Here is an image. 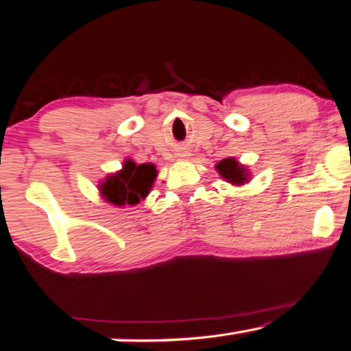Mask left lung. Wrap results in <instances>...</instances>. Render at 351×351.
I'll list each match as a JSON object with an SVG mask.
<instances>
[{"label": "left lung", "instance_id": "8db88e82", "mask_svg": "<svg viewBox=\"0 0 351 351\" xmlns=\"http://www.w3.org/2000/svg\"><path fill=\"white\" fill-rule=\"evenodd\" d=\"M218 174H220L223 179L230 182V184L234 185H242L248 180V171L245 166H242L239 161L234 158H225L221 160L217 166Z\"/></svg>", "mask_w": 351, "mask_h": 351}]
</instances>
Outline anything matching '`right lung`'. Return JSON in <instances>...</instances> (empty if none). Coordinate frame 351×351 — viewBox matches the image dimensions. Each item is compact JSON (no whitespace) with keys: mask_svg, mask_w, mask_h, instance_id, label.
Returning a JSON list of instances; mask_svg holds the SVG:
<instances>
[{"mask_svg":"<svg viewBox=\"0 0 351 351\" xmlns=\"http://www.w3.org/2000/svg\"><path fill=\"white\" fill-rule=\"evenodd\" d=\"M156 174V167L152 163L138 165L133 160H126L121 171L108 176L99 185L101 196L119 207L136 206L149 195Z\"/></svg>","mask_w":351,"mask_h":351,"instance_id":"add662e5","label":"right lung"}]
</instances>
